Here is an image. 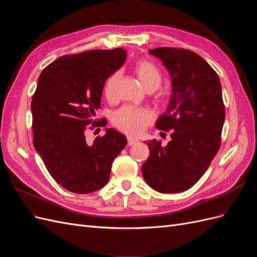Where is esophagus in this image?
<instances>
[{"instance_id":"1","label":"esophagus","mask_w":257,"mask_h":257,"mask_svg":"<svg viewBox=\"0 0 257 257\" xmlns=\"http://www.w3.org/2000/svg\"><path fill=\"white\" fill-rule=\"evenodd\" d=\"M137 143V141L135 138H132V137H127V145L128 146H133Z\"/></svg>"}]
</instances>
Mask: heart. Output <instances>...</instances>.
Returning <instances> with one entry per match:
<instances>
[{
	"label": "heart",
	"instance_id": "b5f03b06",
	"mask_svg": "<svg viewBox=\"0 0 257 257\" xmlns=\"http://www.w3.org/2000/svg\"><path fill=\"white\" fill-rule=\"evenodd\" d=\"M136 75L142 82L146 91H154L159 88L162 81V74L158 66L152 62L142 60L135 67ZM120 77V72L113 73L107 79L105 84V93L108 97L112 96L115 83ZM153 120V114L145 109H139L132 106H124L114 111L111 115V121L114 125L124 133L133 136L143 134L145 130L150 125Z\"/></svg>",
	"mask_w": 257,
	"mask_h": 257
}]
</instances>
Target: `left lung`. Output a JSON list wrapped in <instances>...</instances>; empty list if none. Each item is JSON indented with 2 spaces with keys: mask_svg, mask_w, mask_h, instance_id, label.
I'll list each match as a JSON object with an SVG mask.
<instances>
[{
  "mask_svg": "<svg viewBox=\"0 0 257 257\" xmlns=\"http://www.w3.org/2000/svg\"><path fill=\"white\" fill-rule=\"evenodd\" d=\"M172 79V95L155 126L173 131L172 141L145 142L149 158L143 164L145 181L161 193L189 190L201 178L219 151L225 121L221 82L217 74L195 52L154 48Z\"/></svg>",
  "mask_w": 257,
  "mask_h": 257,
  "instance_id": "1",
  "label": "left lung"
}]
</instances>
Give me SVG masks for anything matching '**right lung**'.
I'll use <instances>...</instances> for the list:
<instances>
[{
  "label": "right lung",
  "instance_id": "add662e5",
  "mask_svg": "<svg viewBox=\"0 0 257 257\" xmlns=\"http://www.w3.org/2000/svg\"><path fill=\"white\" fill-rule=\"evenodd\" d=\"M125 59L123 48L68 54L38 77L31 103L33 145L52 178L68 191L89 194L102 189L113 160L127 144L114 128H105V135L92 144L84 135L100 108L106 80Z\"/></svg>",
  "mask_w": 257,
  "mask_h": 257
}]
</instances>
